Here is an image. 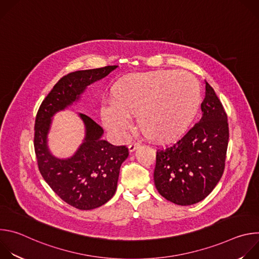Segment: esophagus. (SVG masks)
Returning a JSON list of instances; mask_svg holds the SVG:
<instances>
[{"label": "esophagus", "mask_w": 259, "mask_h": 259, "mask_svg": "<svg viewBox=\"0 0 259 259\" xmlns=\"http://www.w3.org/2000/svg\"><path fill=\"white\" fill-rule=\"evenodd\" d=\"M139 147V143H136V142H132L129 146H128V149H129V152L130 153H133L134 151H136L137 149Z\"/></svg>", "instance_id": "1"}]
</instances>
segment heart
I'll return each mask as SVG.
<instances>
[{
  "mask_svg": "<svg viewBox=\"0 0 259 259\" xmlns=\"http://www.w3.org/2000/svg\"><path fill=\"white\" fill-rule=\"evenodd\" d=\"M114 105L101 109L107 129L123 137L137 117L142 134L158 143L178 140L191 127L201 102L199 86L186 71L154 70L127 75L112 89Z\"/></svg>",
  "mask_w": 259,
  "mask_h": 259,
  "instance_id": "b5f03b06",
  "label": "heart"
}]
</instances>
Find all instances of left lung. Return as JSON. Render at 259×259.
Returning a JSON list of instances; mask_svg holds the SVG:
<instances>
[{
	"label": "left lung",
	"mask_w": 259,
	"mask_h": 259,
	"mask_svg": "<svg viewBox=\"0 0 259 259\" xmlns=\"http://www.w3.org/2000/svg\"><path fill=\"white\" fill-rule=\"evenodd\" d=\"M202 118L175 144L157 151L155 186L162 197L181 206L204 200L225 170L229 143L228 116L205 81Z\"/></svg>",
	"instance_id": "8db88e82"
}]
</instances>
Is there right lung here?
Listing matches in <instances>:
<instances>
[{"instance_id":"1","label":"right lung","mask_w":259,"mask_h":259,"mask_svg":"<svg viewBox=\"0 0 259 259\" xmlns=\"http://www.w3.org/2000/svg\"><path fill=\"white\" fill-rule=\"evenodd\" d=\"M118 65L78 70L61 78L43 100L34 123V152L39 170L53 192L65 203L80 210L102 206L116 193L122 163L129 152L101 137L103 129L90 117L79 114L85 137L76 153L66 159L52 155L48 134L52 118L77 102L87 87L105 78Z\"/></svg>"}]
</instances>
